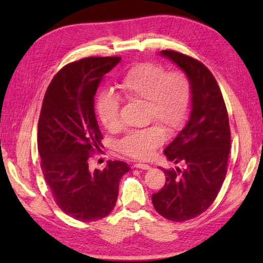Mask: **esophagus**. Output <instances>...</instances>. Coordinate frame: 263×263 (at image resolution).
I'll use <instances>...</instances> for the list:
<instances>
[{"instance_id": "34e87169", "label": "esophagus", "mask_w": 263, "mask_h": 263, "mask_svg": "<svg viewBox=\"0 0 263 263\" xmlns=\"http://www.w3.org/2000/svg\"><path fill=\"white\" fill-rule=\"evenodd\" d=\"M133 167H136V168H140V170H150V166L148 164H141V163H136L133 165Z\"/></svg>"}]
</instances>
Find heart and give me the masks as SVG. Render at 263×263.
Wrapping results in <instances>:
<instances>
[{
	"label": "heart",
	"mask_w": 263,
	"mask_h": 263,
	"mask_svg": "<svg viewBox=\"0 0 263 263\" xmlns=\"http://www.w3.org/2000/svg\"><path fill=\"white\" fill-rule=\"evenodd\" d=\"M120 91L130 102H146L148 121L157 122L173 132L187 117L191 106V85L180 71L166 72L158 64L142 63L132 68L120 81ZM120 100L115 93L106 91L97 102V114L108 131L121 127ZM165 132L158 125L128 132L119 142L120 152L130 157L147 159L163 144Z\"/></svg>",
	"instance_id": "heart-1"
}]
</instances>
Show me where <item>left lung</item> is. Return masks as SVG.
<instances>
[{
	"label": "left lung",
	"instance_id": "obj_1",
	"mask_svg": "<svg viewBox=\"0 0 263 263\" xmlns=\"http://www.w3.org/2000/svg\"><path fill=\"white\" fill-rule=\"evenodd\" d=\"M159 55L180 68L191 85V106L185 125L164 150L175 170L161 168L166 183L153 194L160 216L185 221L214 202L227 172L231 131L219 86L205 66L186 55L161 51Z\"/></svg>",
	"mask_w": 263,
	"mask_h": 263
}]
</instances>
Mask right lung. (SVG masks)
Here are the masks:
<instances>
[{
  "mask_svg": "<svg viewBox=\"0 0 263 263\" xmlns=\"http://www.w3.org/2000/svg\"><path fill=\"white\" fill-rule=\"evenodd\" d=\"M121 58H87L58 72L46 90L38 122L42 171L55 202L80 221H95L114 209L124 161H108L103 171L89 168L88 159L100 150L95 96L106 73Z\"/></svg>",
  "mask_w": 263,
  "mask_h": 263,
  "instance_id": "right-lung-1",
  "label": "right lung"
}]
</instances>
